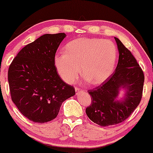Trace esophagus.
<instances>
[{"instance_id": "34e87169", "label": "esophagus", "mask_w": 153, "mask_h": 153, "mask_svg": "<svg viewBox=\"0 0 153 153\" xmlns=\"http://www.w3.org/2000/svg\"><path fill=\"white\" fill-rule=\"evenodd\" d=\"M75 91H76V95H78V94H79V93H82V92H83V90H81V88H77V87H76V88H75Z\"/></svg>"}]
</instances>
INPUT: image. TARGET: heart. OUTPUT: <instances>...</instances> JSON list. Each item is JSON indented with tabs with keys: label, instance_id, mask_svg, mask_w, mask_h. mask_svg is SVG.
I'll list each match as a JSON object with an SVG mask.
<instances>
[{
	"label": "heart",
	"instance_id": "1",
	"mask_svg": "<svg viewBox=\"0 0 153 153\" xmlns=\"http://www.w3.org/2000/svg\"><path fill=\"white\" fill-rule=\"evenodd\" d=\"M117 49L111 41L81 37L69 42L64 52L56 53L54 65L61 78L73 83L81 74L89 85H100L112 74Z\"/></svg>",
	"mask_w": 153,
	"mask_h": 153
}]
</instances>
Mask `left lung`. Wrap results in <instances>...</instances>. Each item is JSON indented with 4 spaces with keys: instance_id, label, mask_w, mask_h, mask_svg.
<instances>
[{
    "instance_id": "left-lung-1",
    "label": "left lung",
    "mask_w": 153,
    "mask_h": 153,
    "mask_svg": "<svg viewBox=\"0 0 153 153\" xmlns=\"http://www.w3.org/2000/svg\"><path fill=\"white\" fill-rule=\"evenodd\" d=\"M114 38L119 52L115 72L99 86L88 91L92 102L85 113L93 123L102 127L126 120L139 106L143 93V70L130 51L118 38ZM122 89L125 93L119 98Z\"/></svg>"
}]
</instances>
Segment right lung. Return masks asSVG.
Listing matches in <instances>:
<instances>
[{
  "label": "right lung",
  "instance_id": "add662e5",
  "mask_svg": "<svg viewBox=\"0 0 153 153\" xmlns=\"http://www.w3.org/2000/svg\"><path fill=\"white\" fill-rule=\"evenodd\" d=\"M65 33L42 35L19 52L8 70L12 102L34 123L56 118L62 102L75 95L74 87L58 74L54 56Z\"/></svg>",
  "mask_w": 153,
  "mask_h": 153
}]
</instances>
